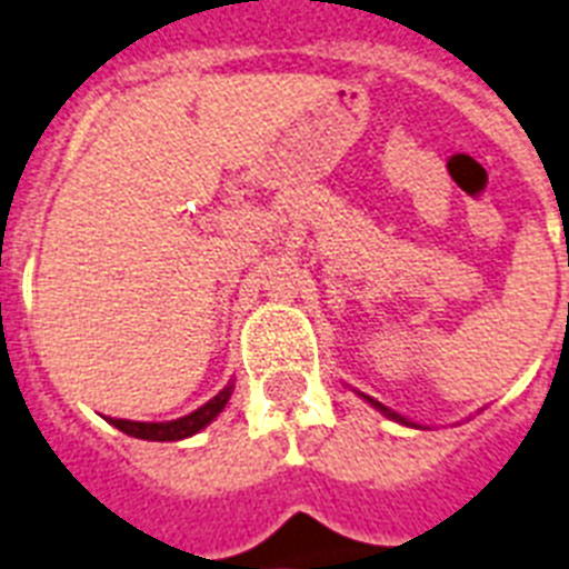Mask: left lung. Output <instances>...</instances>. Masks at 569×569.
Returning <instances> with one entry per match:
<instances>
[{"instance_id":"1","label":"left lung","mask_w":569,"mask_h":569,"mask_svg":"<svg viewBox=\"0 0 569 569\" xmlns=\"http://www.w3.org/2000/svg\"><path fill=\"white\" fill-rule=\"evenodd\" d=\"M370 402H372V406H376V408H379L381 413H388L390 420H397V422H408V420H402V417H399V413H393V411H390V408H385V406H381V402H376V399H370Z\"/></svg>"}]
</instances>
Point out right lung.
Wrapping results in <instances>:
<instances>
[{
    "mask_svg": "<svg viewBox=\"0 0 569 569\" xmlns=\"http://www.w3.org/2000/svg\"><path fill=\"white\" fill-rule=\"evenodd\" d=\"M229 397H231V388L220 390V393H217L213 399H208L202 408H197V411L188 413V417H179V420H170V422L111 420V426H117L120 431H126V435L140 440H181V438H190V435H197L199 429H206L208 422H211L222 408H226Z\"/></svg>",
    "mask_w": 569,
    "mask_h": 569,
    "instance_id": "1",
    "label": "right lung"
}]
</instances>
